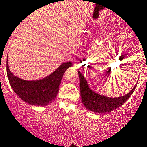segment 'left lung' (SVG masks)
Segmentation results:
<instances>
[{
    "label": "left lung",
    "mask_w": 147,
    "mask_h": 147,
    "mask_svg": "<svg viewBox=\"0 0 147 147\" xmlns=\"http://www.w3.org/2000/svg\"><path fill=\"white\" fill-rule=\"evenodd\" d=\"M80 78V89L82 103L85 108L95 113H107L111 112L123 105L129 98L136 87L134 88L126 95L118 98H108L104 95H99L90 89L87 81L82 74L78 71Z\"/></svg>",
    "instance_id": "obj_1"
}]
</instances>
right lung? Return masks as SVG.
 Here are the masks:
<instances>
[{
  "label": "right lung",
  "mask_w": 147,
  "mask_h": 147,
  "mask_svg": "<svg viewBox=\"0 0 147 147\" xmlns=\"http://www.w3.org/2000/svg\"><path fill=\"white\" fill-rule=\"evenodd\" d=\"M71 62L62 64L53 73L39 80H24L13 75L6 61V72L13 90L21 99L33 105H46L54 100L58 94L62 78Z\"/></svg>",
  "instance_id": "add662e5"
}]
</instances>
